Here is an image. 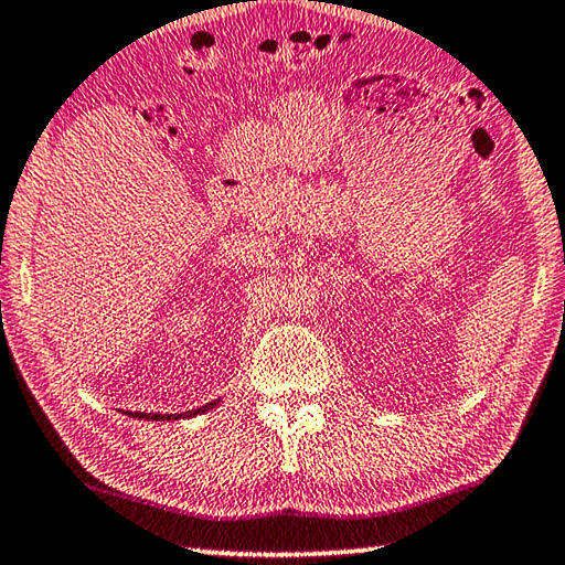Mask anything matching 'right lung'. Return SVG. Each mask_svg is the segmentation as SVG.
Instances as JSON below:
<instances>
[{
    "instance_id": "right-lung-1",
    "label": "right lung",
    "mask_w": 565,
    "mask_h": 565,
    "mask_svg": "<svg viewBox=\"0 0 565 565\" xmlns=\"http://www.w3.org/2000/svg\"><path fill=\"white\" fill-rule=\"evenodd\" d=\"M213 404H215V402H213ZM205 409H207V407H201V409H195V412H188L185 417H193V414H198V412H205ZM131 414H134V412H131ZM134 417H138V419H156V422H158V419H175L173 414H168V417H161V414H138V412L134 414Z\"/></svg>"
}]
</instances>
